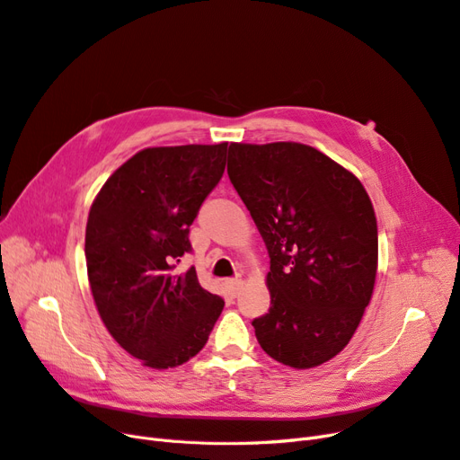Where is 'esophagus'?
Segmentation results:
<instances>
[{
	"instance_id": "obj_1",
	"label": "esophagus",
	"mask_w": 460,
	"mask_h": 460,
	"mask_svg": "<svg viewBox=\"0 0 460 460\" xmlns=\"http://www.w3.org/2000/svg\"><path fill=\"white\" fill-rule=\"evenodd\" d=\"M226 288H228L230 296H235V294L240 292V288H242V279H237V278L228 279V281H226Z\"/></svg>"
}]
</instances>
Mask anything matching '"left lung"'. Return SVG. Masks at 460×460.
<instances>
[{
	"label": "left lung",
	"instance_id": "8db88e82",
	"mask_svg": "<svg viewBox=\"0 0 460 460\" xmlns=\"http://www.w3.org/2000/svg\"><path fill=\"white\" fill-rule=\"evenodd\" d=\"M228 177L270 254V311L252 321L264 351L314 368L353 338L377 271V223L360 181L302 143H232Z\"/></svg>",
	"mask_w": 460,
	"mask_h": 460
}]
</instances>
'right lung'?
I'll list each match as a JSON object with an SVG mask.
<instances>
[{
	"mask_svg": "<svg viewBox=\"0 0 460 460\" xmlns=\"http://www.w3.org/2000/svg\"><path fill=\"white\" fill-rule=\"evenodd\" d=\"M228 143L153 146L107 179L88 213L84 254L98 314L145 366L173 368L208 343L225 300L201 288L189 232L226 166Z\"/></svg>",
	"mask_w": 460,
	"mask_h": 460,
	"instance_id": "1",
	"label": "right lung"
}]
</instances>
